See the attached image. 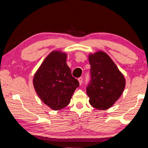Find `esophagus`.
<instances>
[{"label": "esophagus", "mask_w": 148, "mask_h": 148, "mask_svg": "<svg viewBox=\"0 0 148 148\" xmlns=\"http://www.w3.org/2000/svg\"><path fill=\"white\" fill-rule=\"evenodd\" d=\"M78 82H79V85H82V81H83V77H79L78 79Z\"/></svg>", "instance_id": "34e87169"}]
</instances>
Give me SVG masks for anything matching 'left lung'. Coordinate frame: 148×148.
Wrapping results in <instances>:
<instances>
[{
  "instance_id": "left-lung-1",
  "label": "left lung",
  "mask_w": 148,
  "mask_h": 148,
  "mask_svg": "<svg viewBox=\"0 0 148 148\" xmlns=\"http://www.w3.org/2000/svg\"><path fill=\"white\" fill-rule=\"evenodd\" d=\"M90 79L86 92L89 103L98 110H106L116 102L125 86V79L108 55L98 51L89 57Z\"/></svg>"
}]
</instances>
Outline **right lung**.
Masks as SVG:
<instances>
[{
  "label": "right lung",
  "instance_id": "1",
  "mask_svg": "<svg viewBox=\"0 0 148 148\" xmlns=\"http://www.w3.org/2000/svg\"><path fill=\"white\" fill-rule=\"evenodd\" d=\"M66 55L52 51L45 59L35 74L33 85L42 101L54 110L68 106L79 84L72 76L66 62Z\"/></svg>",
  "mask_w": 148,
  "mask_h": 148
}]
</instances>
